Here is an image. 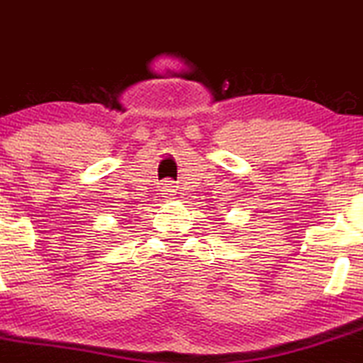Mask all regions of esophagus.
<instances>
[{
    "mask_svg": "<svg viewBox=\"0 0 363 363\" xmlns=\"http://www.w3.org/2000/svg\"><path fill=\"white\" fill-rule=\"evenodd\" d=\"M172 188H174V186H172L170 184V182H168V184H164L163 186V195H170V193H174V189H172Z\"/></svg>",
    "mask_w": 363,
    "mask_h": 363,
    "instance_id": "obj_1",
    "label": "esophagus"
}]
</instances>
